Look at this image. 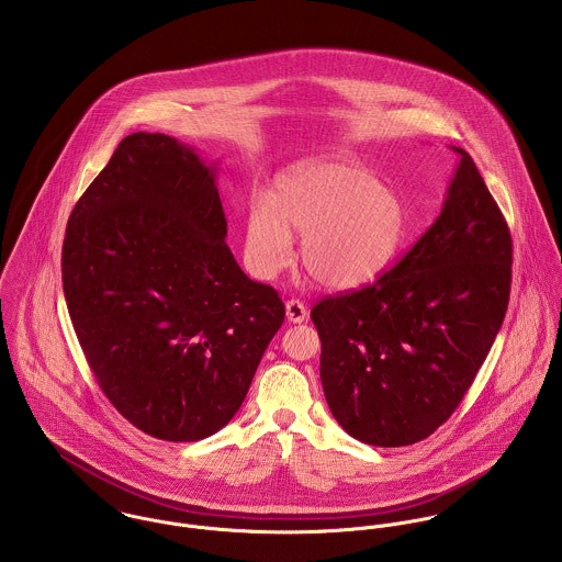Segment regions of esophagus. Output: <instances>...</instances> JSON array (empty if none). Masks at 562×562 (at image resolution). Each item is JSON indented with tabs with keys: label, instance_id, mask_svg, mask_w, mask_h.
Here are the masks:
<instances>
[{
	"label": "esophagus",
	"instance_id": "esophagus-1",
	"mask_svg": "<svg viewBox=\"0 0 562 562\" xmlns=\"http://www.w3.org/2000/svg\"><path fill=\"white\" fill-rule=\"evenodd\" d=\"M285 316H288V321L301 324V322L310 318V310L301 301H288L285 303Z\"/></svg>",
	"mask_w": 562,
	"mask_h": 562
}]
</instances>
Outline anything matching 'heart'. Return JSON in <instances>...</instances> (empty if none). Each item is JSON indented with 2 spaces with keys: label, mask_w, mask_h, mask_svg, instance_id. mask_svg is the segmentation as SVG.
<instances>
[{
  "label": "heart",
  "mask_w": 562,
  "mask_h": 562,
  "mask_svg": "<svg viewBox=\"0 0 562 562\" xmlns=\"http://www.w3.org/2000/svg\"><path fill=\"white\" fill-rule=\"evenodd\" d=\"M303 236L301 261L326 290H352L376 279L406 234L401 196L370 172L341 164H312L281 179L272 199H255L246 221V257L270 279L292 259V236Z\"/></svg>",
  "instance_id": "obj_1"
}]
</instances>
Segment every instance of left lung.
I'll list each match as a JSON object with an SVG mask.
<instances>
[{
	"mask_svg": "<svg viewBox=\"0 0 562 562\" xmlns=\"http://www.w3.org/2000/svg\"><path fill=\"white\" fill-rule=\"evenodd\" d=\"M441 214L372 285L312 310L324 398L355 439L398 448L432 435L463 401L504 322L513 241L470 154Z\"/></svg>",
	"mask_w": 562,
	"mask_h": 562,
	"instance_id": "obj_1",
	"label": "left lung"
}]
</instances>
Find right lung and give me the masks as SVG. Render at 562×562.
I'll list each match as a JSON object with an SVG mask.
<instances>
[{"instance_id": "add662e5", "label": "right lung", "mask_w": 562, "mask_h": 562, "mask_svg": "<svg viewBox=\"0 0 562 562\" xmlns=\"http://www.w3.org/2000/svg\"><path fill=\"white\" fill-rule=\"evenodd\" d=\"M216 164L166 134L123 138L63 244L65 299L97 383L164 441L232 422L285 318L225 241Z\"/></svg>"}]
</instances>
